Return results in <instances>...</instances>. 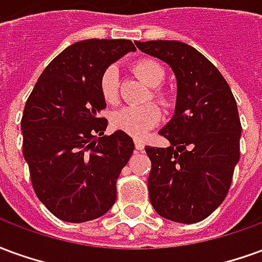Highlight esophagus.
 I'll return each instance as SVG.
<instances>
[{"label":"esophagus","instance_id":"34e87169","mask_svg":"<svg viewBox=\"0 0 262 262\" xmlns=\"http://www.w3.org/2000/svg\"><path fill=\"white\" fill-rule=\"evenodd\" d=\"M135 146H136L137 150H143L144 148V143L142 140H139V139H135Z\"/></svg>","mask_w":262,"mask_h":262}]
</instances>
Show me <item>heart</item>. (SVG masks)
Segmentation results:
<instances>
[{
    "instance_id": "heart-1",
    "label": "heart",
    "mask_w": 262,
    "mask_h": 262,
    "mask_svg": "<svg viewBox=\"0 0 262 262\" xmlns=\"http://www.w3.org/2000/svg\"><path fill=\"white\" fill-rule=\"evenodd\" d=\"M133 71L142 81H144L150 90V97L154 101L168 108L172 102L171 94L164 88H161L163 81L165 80V69L163 64L151 57L139 59L133 64ZM99 92L103 101L108 103H115L119 98V86H118V70L114 66H109L103 70L99 77ZM161 119V111L154 103L144 105H132L116 111L112 115V126L118 130H122L137 139H142L147 135L150 129L159 125Z\"/></svg>"
}]
</instances>
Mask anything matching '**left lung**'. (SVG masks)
Masks as SVG:
<instances>
[{"instance_id":"left-lung-1","label":"left lung","mask_w":262,"mask_h":262,"mask_svg":"<svg viewBox=\"0 0 262 262\" xmlns=\"http://www.w3.org/2000/svg\"><path fill=\"white\" fill-rule=\"evenodd\" d=\"M171 66L177 77L176 115L161 129L171 146H146L151 161L150 202L178 223H196L229 192L240 159L242 123L225 77L202 53L178 40L136 42Z\"/></svg>"}]
</instances>
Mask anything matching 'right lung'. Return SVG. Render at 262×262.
Segmentation results:
<instances>
[{
  "label": "right lung",
  "mask_w": 262,
  "mask_h": 262,
  "mask_svg": "<svg viewBox=\"0 0 262 262\" xmlns=\"http://www.w3.org/2000/svg\"><path fill=\"white\" fill-rule=\"evenodd\" d=\"M136 48L126 39H88L64 49L45 69L20 120L32 187L52 213L71 223L101 217L116 201V181L135 143L105 136L99 77Z\"/></svg>",
  "instance_id": "obj_1"
}]
</instances>
